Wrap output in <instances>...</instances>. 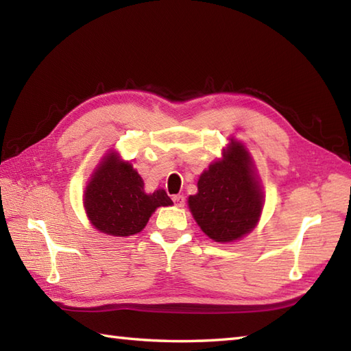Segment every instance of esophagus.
<instances>
[{
  "label": "esophagus",
  "mask_w": 351,
  "mask_h": 351,
  "mask_svg": "<svg viewBox=\"0 0 351 351\" xmlns=\"http://www.w3.org/2000/svg\"><path fill=\"white\" fill-rule=\"evenodd\" d=\"M171 200H173L175 205L180 206V208L184 206V204H185V197L182 195H173V196H171Z\"/></svg>",
  "instance_id": "1"
}]
</instances>
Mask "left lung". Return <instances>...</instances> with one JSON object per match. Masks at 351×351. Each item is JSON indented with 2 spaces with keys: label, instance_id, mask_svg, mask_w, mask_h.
Masks as SVG:
<instances>
[{
  "label": "left lung",
  "instance_id": "1",
  "mask_svg": "<svg viewBox=\"0 0 351 351\" xmlns=\"http://www.w3.org/2000/svg\"><path fill=\"white\" fill-rule=\"evenodd\" d=\"M189 206L200 229L219 243L238 240L255 228L263 211V191L253 176L249 152L232 141L223 160L199 178Z\"/></svg>",
  "mask_w": 351,
  "mask_h": 351
}]
</instances>
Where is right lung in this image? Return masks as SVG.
<instances>
[{"label": "right lung", "instance_id": "add662e5", "mask_svg": "<svg viewBox=\"0 0 351 351\" xmlns=\"http://www.w3.org/2000/svg\"><path fill=\"white\" fill-rule=\"evenodd\" d=\"M173 202L164 190L145 193V182L116 154H108L84 193V206L92 225L104 234L128 237L140 232L158 206Z\"/></svg>", "mask_w": 351, "mask_h": 351}]
</instances>
